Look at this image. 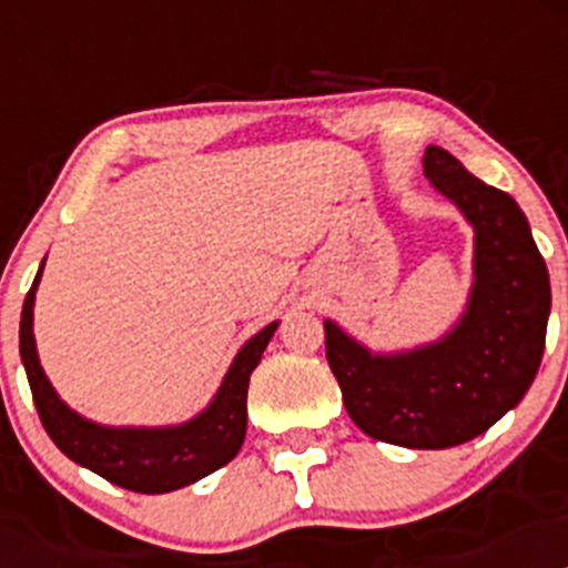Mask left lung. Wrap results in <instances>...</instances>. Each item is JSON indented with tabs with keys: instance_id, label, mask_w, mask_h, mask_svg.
Instances as JSON below:
<instances>
[{
	"instance_id": "1",
	"label": "left lung",
	"mask_w": 568,
	"mask_h": 568,
	"mask_svg": "<svg viewBox=\"0 0 568 568\" xmlns=\"http://www.w3.org/2000/svg\"><path fill=\"white\" fill-rule=\"evenodd\" d=\"M426 179L475 227L469 310L440 344L406 355H369L333 321L327 361L349 418L369 438L409 449H446L478 438L518 406L538 375L551 290L546 261L518 202L429 144Z\"/></svg>"
}]
</instances>
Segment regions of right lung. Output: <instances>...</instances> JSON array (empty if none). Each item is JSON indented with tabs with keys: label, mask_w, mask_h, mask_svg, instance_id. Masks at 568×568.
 Returning <instances> with one entry per match:
<instances>
[{
	"label": "right lung",
	"mask_w": 568,
	"mask_h": 568,
	"mask_svg": "<svg viewBox=\"0 0 568 568\" xmlns=\"http://www.w3.org/2000/svg\"><path fill=\"white\" fill-rule=\"evenodd\" d=\"M39 275L42 270L33 278L30 293L24 295L19 353L44 433L70 460L88 466L90 471H97L122 489L162 495L195 484L239 455L247 433L250 375L258 366L261 353L278 324H270L241 346L215 400L190 424L173 429H108L68 409L39 366L37 341H33V295H37Z\"/></svg>",
	"instance_id": "obj_1"
}]
</instances>
